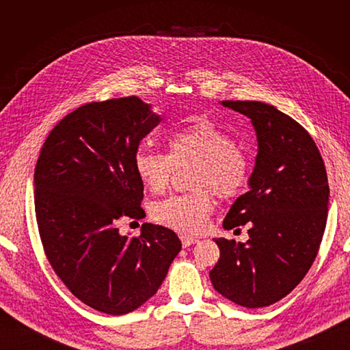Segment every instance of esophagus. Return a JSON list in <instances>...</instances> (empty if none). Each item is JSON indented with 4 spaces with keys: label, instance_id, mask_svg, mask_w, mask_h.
I'll return each instance as SVG.
<instances>
[{
    "label": "esophagus",
    "instance_id": "34e87169",
    "mask_svg": "<svg viewBox=\"0 0 350 350\" xmlns=\"http://www.w3.org/2000/svg\"><path fill=\"white\" fill-rule=\"evenodd\" d=\"M181 242H183V247L187 248L189 245H194V243H197L198 239L189 237V235H181Z\"/></svg>",
    "mask_w": 350,
    "mask_h": 350
}]
</instances>
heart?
<instances>
[{
	"instance_id": "heart-1",
	"label": "heart",
	"mask_w": 350,
	"mask_h": 350,
	"mask_svg": "<svg viewBox=\"0 0 350 350\" xmlns=\"http://www.w3.org/2000/svg\"><path fill=\"white\" fill-rule=\"evenodd\" d=\"M169 153L139 149L134 169L152 193H162L171 183L175 165L198 162L196 188H211L220 200L238 197L250 179L248 159L234 139L207 116H196L167 139ZM213 208L206 189L191 194L171 196L152 208L156 221L188 234L204 229Z\"/></svg>"
}]
</instances>
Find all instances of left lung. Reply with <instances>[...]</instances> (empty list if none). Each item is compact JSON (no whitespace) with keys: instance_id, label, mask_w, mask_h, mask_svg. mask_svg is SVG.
Instances as JSON below:
<instances>
[{"instance_id":"1","label":"left lung","mask_w":350,"mask_h":350,"mask_svg":"<svg viewBox=\"0 0 350 350\" xmlns=\"http://www.w3.org/2000/svg\"><path fill=\"white\" fill-rule=\"evenodd\" d=\"M221 105L251 120L258 153L250 191L237 198L224 220L225 229L248 224L250 239H215L220 258L210 280L226 299L261 308L291 293L311 269L324 235L330 188L319 147L301 124L257 100Z\"/></svg>"}]
</instances>
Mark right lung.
<instances>
[{
	"instance_id": "1",
	"label": "right lung",
	"mask_w": 350,
	"mask_h": 350,
	"mask_svg": "<svg viewBox=\"0 0 350 350\" xmlns=\"http://www.w3.org/2000/svg\"><path fill=\"white\" fill-rule=\"evenodd\" d=\"M159 122L137 96L86 103L54 126L35 167L46 258L76 298L105 314H129L152 298L181 251L167 228L143 224L134 238L118 229L124 217L146 216L134 154Z\"/></svg>"
}]
</instances>
